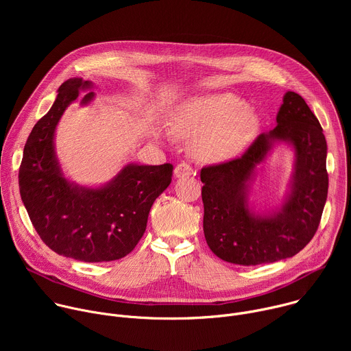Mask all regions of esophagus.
<instances>
[{"label": "esophagus", "instance_id": "esophagus-1", "mask_svg": "<svg viewBox=\"0 0 351 351\" xmlns=\"http://www.w3.org/2000/svg\"><path fill=\"white\" fill-rule=\"evenodd\" d=\"M190 175H195V171L191 168V165H189L186 162H180L179 165H176V168H175L176 178H186Z\"/></svg>", "mask_w": 351, "mask_h": 351}]
</instances>
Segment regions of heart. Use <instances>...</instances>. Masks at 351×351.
<instances>
[{
  "mask_svg": "<svg viewBox=\"0 0 351 351\" xmlns=\"http://www.w3.org/2000/svg\"><path fill=\"white\" fill-rule=\"evenodd\" d=\"M180 136H199L195 153L207 161L237 156L258 129L257 117L240 97L223 93L197 97L183 104L172 123Z\"/></svg>",
  "mask_w": 351,
  "mask_h": 351,
  "instance_id": "heart-1",
  "label": "heart"
}]
</instances>
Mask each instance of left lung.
<instances>
[{
  "label": "left lung",
  "mask_w": 351,
  "mask_h": 351,
  "mask_svg": "<svg viewBox=\"0 0 351 351\" xmlns=\"http://www.w3.org/2000/svg\"><path fill=\"white\" fill-rule=\"evenodd\" d=\"M278 126L260 134L245 153L228 162L206 167L204 236L213 253L239 265H260L297 254L314 237L328 197L326 140L304 98L287 91L276 117ZM276 139L296 149L292 194L272 217H254L247 210L245 183Z\"/></svg>",
  "instance_id": "1"
}]
</instances>
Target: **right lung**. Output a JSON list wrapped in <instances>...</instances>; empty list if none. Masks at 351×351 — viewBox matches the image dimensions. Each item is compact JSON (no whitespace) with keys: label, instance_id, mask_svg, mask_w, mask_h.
Instances as JSON below:
<instances>
[{"label":"right lung","instance_id":"obj_1","mask_svg":"<svg viewBox=\"0 0 351 351\" xmlns=\"http://www.w3.org/2000/svg\"><path fill=\"white\" fill-rule=\"evenodd\" d=\"M90 82L69 79L56 103L33 128L19 168V190L40 239L60 256L106 263L128 256L145 232L156 198L171 184L173 167L129 165L107 186L83 189L62 175L54 132L66 107ZM88 93L83 103L91 99Z\"/></svg>","mask_w":351,"mask_h":351}]
</instances>
